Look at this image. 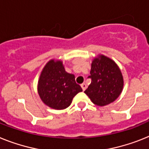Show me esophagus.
<instances>
[{"label": "esophagus", "instance_id": "34e87169", "mask_svg": "<svg viewBox=\"0 0 149 149\" xmlns=\"http://www.w3.org/2000/svg\"><path fill=\"white\" fill-rule=\"evenodd\" d=\"M81 87H82V90L85 91V90L86 89V87H87V86H86V85L85 84V83H82V84H81Z\"/></svg>", "mask_w": 149, "mask_h": 149}]
</instances>
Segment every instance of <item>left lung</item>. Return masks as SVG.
<instances>
[{"label":"left lung","instance_id":"8db88e82","mask_svg":"<svg viewBox=\"0 0 149 149\" xmlns=\"http://www.w3.org/2000/svg\"><path fill=\"white\" fill-rule=\"evenodd\" d=\"M91 84L85 91L95 104L105 106L114 102L123 88V78L113 60L100 54L94 58L90 71Z\"/></svg>","mask_w":149,"mask_h":149}]
</instances>
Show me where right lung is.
Returning a JSON list of instances; mask_svg holds the SVG:
<instances>
[{
  "label": "right lung",
  "instance_id": "add662e5",
  "mask_svg": "<svg viewBox=\"0 0 149 149\" xmlns=\"http://www.w3.org/2000/svg\"><path fill=\"white\" fill-rule=\"evenodd\" d=\"M82 91L74 75L66 72L62 61L51 60L46 63L38 82V95L46 105L55 110L65 109Z\"/></svg>",
  "mask_w": 149,
  "mask_h": 149
}]
</instances>
